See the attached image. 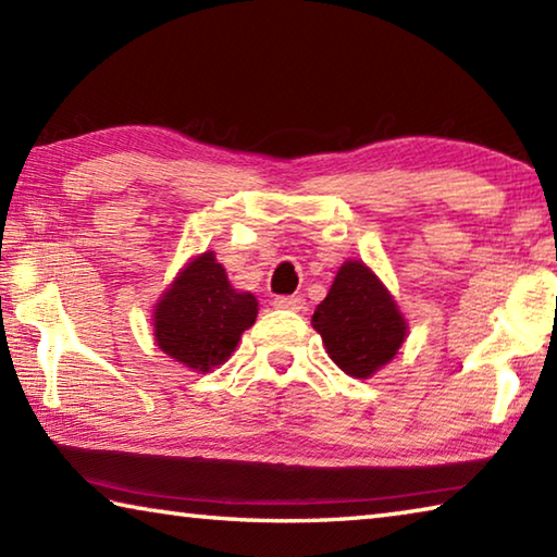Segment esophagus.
<instances>
[{
	"instance_id": "1",
	"label": "esophagus",
	"mask_w": 557,
	"mask_h": 557,
	"mask_svg": "<svg viewBox=\"0 0 557 557\" xmlns=\"http://www.w3.org/2000/svg\"><path fill=\"white\" fill-rule=\"evenodd\" d=\"M272 305H275V309H282V312H301L307 301H305V297L292 295V297H275Z\"/></svg>"
}]
</instances>
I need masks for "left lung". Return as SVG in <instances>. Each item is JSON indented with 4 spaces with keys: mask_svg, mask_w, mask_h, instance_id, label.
Listing matches in <instances>:
<instances>
[{
    "mask_svg": "<svg viewBox=\"0 0 557 557\" xmlns=\"http://www.w3.org/2000/svg\"><path fill=\"white\" fill-rule=\"evenodd\" d=\"M312 326L329 358L351 379H371L408 336L398 301L363 260H346L338 268L329 295L314 309Z\"/></svg>",
    "mask_w": 557,
    "mask_h": 557,
    "instance_id": "8db88e82",
    "label": "left lung"
}]
</instances>
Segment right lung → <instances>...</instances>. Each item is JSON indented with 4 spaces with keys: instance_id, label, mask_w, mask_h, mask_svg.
<instances>
[{
    "instance_id": "right-lung-1",
    "label": "right lung",
    "mask_w": 557,
    "mask_h": 557,
    "mask_svg": "<svg viewBox=\"0 0 557 557\" xmlns=\"http://www.w3.org/2000/svg\"><path fill=\"white\" fill-rule=\"evenodd\" d=\"M256 317V295L235 289L215 252L206 250L188 260L157 299L154 342L186 369L209 373L228 361Z\"/></svg>"
}]
</instances>
